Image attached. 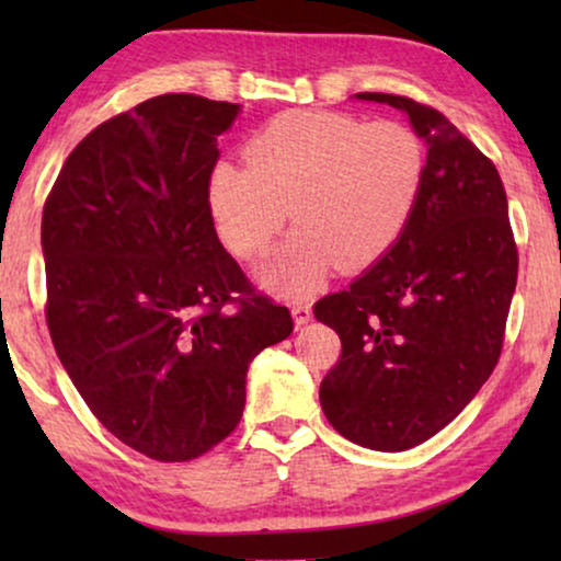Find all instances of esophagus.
I'll return each instance as SVG.
<instances>
[{
  "label": "esophagus",
  "instance_id": "obj_1",
  "mask_svg": "<svg viewBox=\"0 0 561 561\" xmlns=\"http://www.w3.org/2000/svg\"><path fill=\"white\" fill-rule=\"evenodd\" d=\"M290 313H294V321L296 327H304L311 321V304L309 301H296L290 306Z\"/></svg>",
  "mask_w": 561,
  "mask_h": 561
}]
</instances>
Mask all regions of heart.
Here are the masks:
<instances>
[{"mask_svg": "<svg viewBox=\"0 0 561 561\" xmlns=\"http://www.w3.org/2000/svg\"><path fill=\"white\" fill-rule=\"evenodd\" d=\"M244 160H219L206 202L240 257L271 250L283 221L296 229L263 271L286 296H306L334 267L359 273L401 242L424 194L426 148L409 125L340 112H286L257 129Z\"/></svg>", "mask_w": 561, "mask_h": 561, "instance_id": "b5f03b06", "label": "heart"}]
</instances>
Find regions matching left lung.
Returning a JSON list of instances; mask_svg holds the SVG:
<instances>
[{
	"label": "left lung",
	"mask_w": 561,
	"mask_h": 561,
	"mask_svg": "<svg viewBox=\"0 0 561 561\" xmlns=\"http://www.w3.org/2000/svg\"><path fill=\"white\" fill-rule=\"evenodd\" d=\"M357 99L409 114L428 148L426 181L401 242L313 306L342 340L319 401L344 439L403 451L442 432L495 370L518 250L493 160L432 106L375 91Z\"/></svg>",
	"instance_id": "1"
}]
</instances>
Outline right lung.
Wrapping results in <instances>:
<instances>
[{
    "instance_id": "right-lung-1",
    "label": "right lung",
    "mask_w": 561,
    "mask_h": 561,
    "mask_svg": "<svg viewBox=\"0 0 561 561\" xmlns=\"http://www.w3.org/2000/svg\"><path fill=\"white\" fill-rule=\"evenodd\" d=\"M237 112L152 96L91 129L43 206L53 347L106 432L158 462L227 439L252 357L294 332L221 248L206 202Z\"/></svg>"
}]
</instances>
